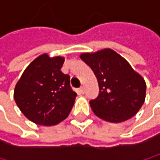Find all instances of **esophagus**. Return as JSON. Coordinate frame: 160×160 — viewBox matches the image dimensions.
Here are the masks:
<instances>
[{"label": "esophagus", "instance_id": "esophagus-1", "mask_svg": "<svg viewBox=\"0 0 160 160\" xmlns=\"http://www.w3.org/2000/svg\"><path fill=\"white\" fill-rule=\"evenodd\" d=\"M79 92H80V93L83 94L84 93V88L83 87H80V89H79Z\"/></svg>", "mask_w": 160, "mask_h": 160}]
</instances>
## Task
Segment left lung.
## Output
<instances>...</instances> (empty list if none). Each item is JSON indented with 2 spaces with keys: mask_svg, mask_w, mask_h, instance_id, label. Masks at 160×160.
Segmentation results:
<instances>
[{
  "mask_svg": "<svg viewBox=\"0 0 160 160\" xmlns=\"http://www.w3.org/2000/svg\"><path fill=\"white\" fill-rule=\"evenodd\" d=\"M80 59L93 71L99 85L98 96L90 101L100 118L118 123L140 110L145 99V81L131 65L111 49L82 53Z\"/></svg>",
  "mask_w": 160,
  "mask_h": 160,
  "instance_id": "1",
  "label": "left lung"
}]
</instances>
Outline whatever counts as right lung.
Instances as JSON below:
<instances>
[{
  "label": "right lung",
  "mask_w": 160,
  "mask_h": 160,
  "mask_svg": "<svg viewBox=\"0 0 160 160\" xmlns=\"http://www.w3.org/2000/svg\"><path fill=\"white\" fill-rule=\"evenodd\" d=\"M65 58L42 54L32 61L16 83L14 97L21 112L38 125L52 126L70 113L77 93L70 77L60 69Z\"/></svg>",
  "instance_id": "obj_1"
}]
</instances>
